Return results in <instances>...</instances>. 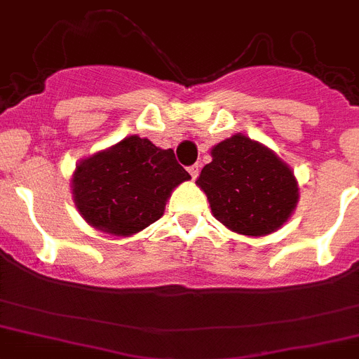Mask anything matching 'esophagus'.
Wrapping results in <instances>:
<instances>
[{"label":"esophagus","mask_w":359,"mask_h":359,"mask_svg":"<svg viewBox=\"0 0 359 359\" xmlns=\"http://www.w3.org/2000/svg\"><path fill=\"white\" fill-rule=\"evenodd\" d=\"M189 172H190V176H192V180H196V177L199 176V165H197V163L190 165L189 167Z\"/></svg>","instance_id":"obj_1"}]
</instances>
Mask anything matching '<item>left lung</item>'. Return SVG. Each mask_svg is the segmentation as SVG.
Segmentation results:
<instances>
[{
    "instance_id": "obj_1",
    "label": "left lung",
    "mask_w": 359,
    "mask_h": 359,
    "mask_svg": "<svg viewBox=\"0 0 359 359\" xmlns=\"http://www.w3.org/2000/svg\"><path fill=\"white\" fill-rule=\"evenodd\" d=\"M196 185L206 194L211 213L229 231L259 238L278 231L299 201L294 170L273 149L245 134L211 148Z\"/></svg>"
}]
</instances>
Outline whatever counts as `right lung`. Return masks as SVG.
Segmentation results:
<instances>
[{
  "label": "right lung",
  "mask_w": 359,
  "mask_h": 359,
  "mask_svg": "<svg viewBox=\"0 0 359 359\" xmlns=\"http://www.w3.org/2000/svg\"><path fill=\"white\" fill-rule=\"evenodd\" d=\"M189 180L172 149L128 135L79 160L70 183L75 208L88 225L128 238L158 220L172 190Z\"/></svg>",
  "instance_id": "add662e5"
}]
</instances>
